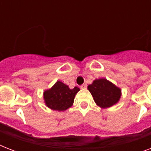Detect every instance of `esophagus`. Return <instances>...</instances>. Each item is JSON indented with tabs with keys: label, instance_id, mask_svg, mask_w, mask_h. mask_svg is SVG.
<instances>
[{
	"label": "esophagus",
	"instance_id": "1",
	"mask_svg": "<svg viewBox=\"0 0 151 151\" xmlns=\"http://www.w3.org/2000/svg\"><path fill=\"white\" fill-rule=\"evenodd\" d=\"M87 88V85L86 84H83L82 85H81V88H82V89H85Z\"/></svg>",
	"mask_w": 151,
	"mask_h": 151
}]
</instances>
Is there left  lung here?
<instances>
[{"label": "left lung", "mask_w": 151, "mask_h": 151, "mask_svg": "<svg viewBox=\"0 0 151 151\" xmlns=\"http://www.w3.org/2000/svg\"><path fill=\"white\" fill-rule=\"evenodd\" d=\"M95 103L100 108L106 109L117 104L122 96V89L106 78H99L88 86Z\"/></svg>", "instance_id": "left-lung-1"}]
</instances>
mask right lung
Masks as SVG:
<instances>
[{"instance_id": "right-lung-1", "label": "right lung", "mask_w": 151, "mask_h": 151, "mask_svg": "<svg viewBox=\"0 0 151 151\" xmlns=\"http://www.w3.org/2000/svg\"><path fill=\"white\" fill-rule=\"evenodd\" d=\"M79 91L78 87L70 88L68 85L57 81L51 88L44 91L43 98L46 106L51 110L65 111L72 106L74 97Z\"/></svg>"}]
</instances>
